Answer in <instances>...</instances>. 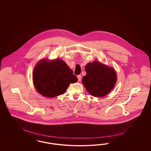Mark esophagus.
Returning a JSON list of instances; mask_svg holds the SVG:
<instances>
[{"label": "esophagus", "instance_id": "1", "mask_svg": "<svg viewBox=\"0 0 151 151\" xmlns=\"http://www.w3.org/2000/svg\"><path fill=\"white\" fill-rule=\"evenodd\" d=\"M78 80L79 81H80L81 80V75H78Z\"/></svg>", "mask_w": 151, "mask_h": 151}]
</instances>
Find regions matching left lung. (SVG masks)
<instances>
[{"mask_svg": "<svg viewBox=\"0 0 151 151\" xmlns=\"http://www.w3.org/2000/svg\"><path fill=\"white\" fill-rule=\"evenodd\" d=\"M85 71L86 75L82 78V83L92 96H106L114 87L117 76L113 68L94 61L86 65Z\"/></svg>", "mask_w": 151, "mask_h": 151, "instance_id": "1", "label": "left lung"}]
</instances>
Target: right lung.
<instances>
[{
  "instance_id": "right-lung-1",
  "label": "right lung",
  "mask_w": 151,
  "mask_h": 151,
  "mask_svg": "<svg viewBox=\"0 0 151 151\" xmlns=\"http://www.w3.org/2000/svg\"><path fill=\"white\" fill-rule=\"evenodd\" d=\"M33 82L42 96L54 97L64 94L70 83L78 81L67 64L63 60H41L33 71Z\"/></svg>"
}]
</instances>
